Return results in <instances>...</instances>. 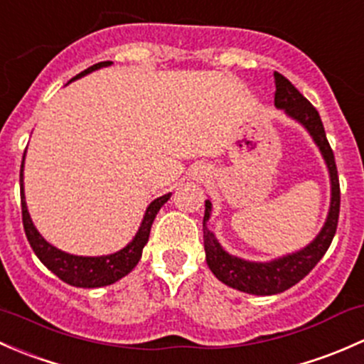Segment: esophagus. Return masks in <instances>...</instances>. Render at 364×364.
<instances>
[{
	"mask_svg": "<svg viewBox=\"0 0 364 364\" xmlns=\"http://www.w3.org/2000/svg\"><path fill=\"white\" fill-rule=\"evenodd\" d=\"M208 175V170L205 166H196L193 170V175H191V177L194 178V181H203L205 177H207Z\"/></svg>",
	"mask_w": 364,
	"mask_h": 364,
	"instance_id": "obj_1",
	"label": "esophagus"
}]
</instances>
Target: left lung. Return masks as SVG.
<instances>
[{
    "instance_id": "left-lung-1",
    "label": "left lung",
    "mask_w": 364,
    "mask_h": 364,
    "mask_svg": "<svg viewBox=\"0 0 364 364\" xmlns=\"http://www.w3.org/2000/svg\"><path fill=\"white\" fill-rule=\"evenodd\" d=\"M275 107L284 110L289 119L298 122L309 131L314 144L319 147L322 159L329 173L331 183V201H329L328 217L324 226L321 228L319 235L296 252L286 254L272 261H249L226 252L219 240L215 238L213 231L207 228V223L212 213V201L205 200V217H203V242L205 254H207V264L213 275L226 286L242 291L247 294L269 296L284 293L293 287L299 280L305 279L312 268L322 259L326 250L331 245L333 237L336 233L340 213V183L338 171H336L335 156L326 138L324 126L319 117V112L312 107L309 100L287 80L284 75L275 71Z\"/></svg>"
}]
</instances>
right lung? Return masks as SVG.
Masks as SVG:
<instances>
[{"mask_svg":"<svg viewBox=\"0 0 364 364\" xmlns=\"http://www.w3.org/2000/svg\"><path fill=\"white\" fill-rule=\"evenodd\" d=\"M114 65L112 61H103L98 65H92L91 68L84 70L78 73L77 77L71 78L70 82L77 80V78L85 77V75L92 73V71L105 68V66ZM68 82V84H70ZM24 157H22L21 164V205H22V224H24L26 237H28L29 245H31L33 252L38 256V259L50 269L54 275H58L63 282L70 284L73 287H85V289H95V287L110 286V284L117 282L122 277H126L134 266L138 264L141 257V250L147 245L149 235H151L152 223H154L157 212L161 207L170 200L171 193L164 194V196L156 198L141 219L140 228H138L136 235L133 240L124 247V249L117 250L114 254H107V256H75V254H68L65 250L58 249L52 243H48L40 231L36 230L33 224L31 215L28 212V205H26L24 196Z\"/></svg>","mask_w":364,"mask_h":364,"instance_id":"right-lung-1","label":"right lung"}]
</instances>
